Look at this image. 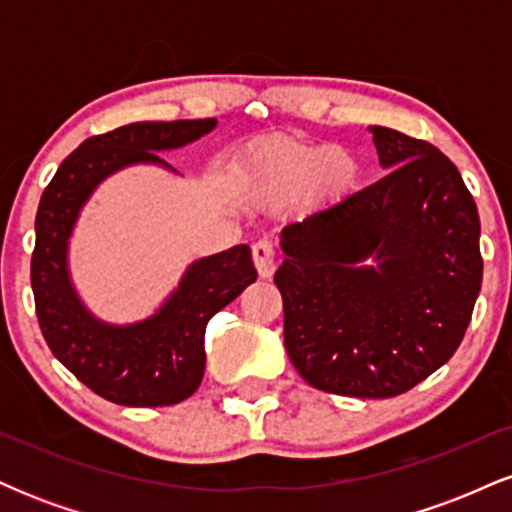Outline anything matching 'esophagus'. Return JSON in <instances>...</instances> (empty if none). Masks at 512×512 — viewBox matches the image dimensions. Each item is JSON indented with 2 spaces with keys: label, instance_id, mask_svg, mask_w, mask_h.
I'll list each match as a JSON object with an SVG mask.
<instances>
[{
  "label": "esophagus",
  "instance_id": "esophagus-1",
  "mask_svg": "<svg viewBox=\"0 0 512 512\" xmlns=\"http://www.w3.org/2000/svg\"><path fill=\"white\" fill-rule=\"evenodd\" d=\"M252 262H255L257 274H260L262 279H269V276L274 274L276 252H274L272 240L262 238V240H257L255 245H252Z\"/></svg>",
  "mask_w": 512,
  "mask_h": 512
}]
</instances>
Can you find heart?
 Wrapping results in <instances>:
<instances>
[{
  "label": "heart",
  "instance_id": "obj_1",
  "mask_svg": "<svg viewBox=\"0 0 512 512\" xmlns=\"http://www.w3.org/2000/svg\"><path fill=\"white\" fill-rule=\"evenodd\" d=\"M327 192H342L356 178V161L346 151H325L291 142L252 151L240 168V190L250 199H274L315 178Z\"/></svg>",
  "mask_w": 512,
  "mask_h": 512
}]
</instances>
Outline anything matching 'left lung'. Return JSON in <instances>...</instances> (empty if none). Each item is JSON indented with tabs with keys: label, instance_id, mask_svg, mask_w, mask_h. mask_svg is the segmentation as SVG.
Segmentation results:
<instances>
[{
	"label": "left lung",
	"instance_id": "1",
	"mask_svg": "<svg viewBox=\"0 0 512 512\" xmlns=\"http://www.w3.org/2000/svg\"><path fill=\"white\" fill-rule=\"evenodd\" d=\"M370 134L390 173L286 226L274 281L286 351L305 383L385 399L455 354L484 260L477 204L455 163L397 129Z\"/></svg>",
	"mask_w": 512,
	"mask_h": 512
}]
</instances>
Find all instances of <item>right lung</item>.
Wrapping results in <instances>:
<instances>
[{"label": "right lung", "mask_w": 512, "mask_h": 512, "mask_svg": "<svg viewBox=\"0 0 512 512\" xmlns=\"http://www.w3.org/2000/svg\"><path fill=\"white\" fill-rule=\"evenodd\" d=\"M207 120L132 122L86 139L62 161L35 214L31 286L40 330L57 361L88 390L122 407H168L202 383L207 322L257 279L248 245L192 262L168 301L134 325H108L76 296L67 267L79 211L108 175L134 163L170 168L158 151L209 134ZM173 170V168H170Z\"/></svg>", "instance_id": "right-lung-1"}]
</instances>
